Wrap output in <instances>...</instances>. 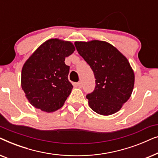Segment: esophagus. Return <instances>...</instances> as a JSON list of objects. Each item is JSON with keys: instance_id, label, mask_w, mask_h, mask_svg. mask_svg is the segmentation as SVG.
I'll list each match as a JSON object with an SVG mask.
<instances>
[{"instance_id": "esophagus-1", "label": "esophagus", "mask_w": 158, "mask_h": 158, "mask_svg": "<svg viewBox=\"0 0 158 158\" xmlns=\"http://www.w3.org/2000/svg\"><path fill=\"white\" fill-rule=\"evenodd\" d=\"M77 85L78 86V88H81L82 87V82H78V83H77Z\"/></svg>"}]
</instances>
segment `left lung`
Instances as JSON below:
<instances>
[{
    "instance_id": "8db88e82",
    "label": "left lung",
    "mask_w": 158,
    "mask_h": 158,
    "mask_svg": "<svg viewBox=\"0 0 158 158\" xmlns=\"http://www.w3.org/2000/svg\"><path fill=\"white\" fill-rule=\"evenodd\" d=\"M75 45L96 78L94 90L86 96L90 109L103 116L115 114L130 98L135 85L128 60L104 41L75 42Z\"/></svg>"
}]
</instances>
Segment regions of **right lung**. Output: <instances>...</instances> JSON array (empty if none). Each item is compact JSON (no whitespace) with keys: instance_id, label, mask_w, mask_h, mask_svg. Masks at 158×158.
<instances>
[{"instance_id":"right-lung-1","label":"right lung","mask_w":158,"mask_h":158,"mask_svg":"<svg viewBox=\"0 0 158 158\" xmlns=\"http://www.w3.org/2000/svg\"><path fill=\"white\" fill-rule=\"evenodd\" d=\"M75 50L72 42L50 39L25 62L21 88L34 107L47 113L62 107L73 88L68 78L70 67L64 60Z\"/></svg>"}]
</instances>
